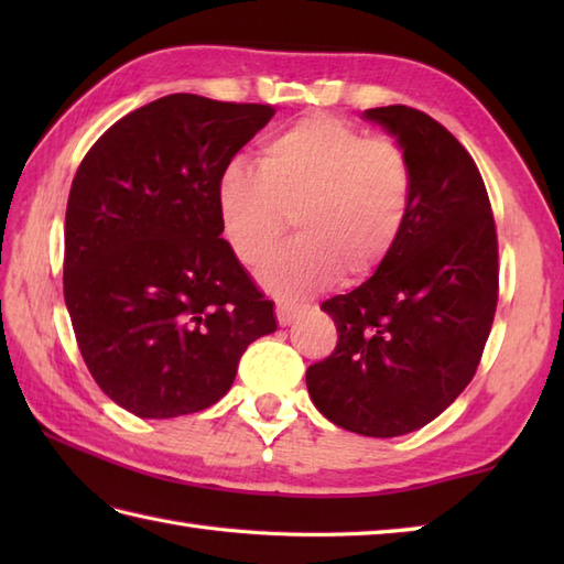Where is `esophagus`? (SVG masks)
<instances>
[{"label": "esophagus", "instance_id": "34e87169", "mask_svg": "<svg viewBox=\"0 0 564 564\" xmlns=\"http://www.w3.org/2000/svg\"><path fill=\"white\" fill-rule=\"evenodd\" d=\"M301 315H303V307H297V305H289V303L275 305V317H279L281 327H289L291 322H295Z\"/></svg>", "mask_w": 564, "mask_h": 564}]
</instances>
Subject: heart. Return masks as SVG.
Masks as SVG:
<instances>
[{
  "label": "heart",
  "mask_w": 564,
  "mask_h": 564,
  "mask_svg": "<svg viewBox=\"0 0 564 564\" xmlns=\"http://www.w3.org/2000/svg\"><path fill=\"white\" fill-rule=\"evenodd\" d=\"M414 172L398 142L368 138L332 116H310L263 142L257 170L230 164L215 182V210L235 259L254 267L289 227L295 242L259 271L289 301L337 279H366L400 242Z\"/></svg>",
  "instance_id": "obj_1"
}]
</instances>
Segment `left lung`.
Returning a JSON list of instances; mask_svg holds the SVG:
<instances>
[{"instance_id":"left-lung-1","label":"left lung","mask_w":564,"mask_h":564,"mask_svg":"<svg viewBox=\"0 0 564 564\" xmlns=\"http://www.w3.org/2000/svg\"><path fill=\"white\" fill-rule=\"evenodd\" d=\"M414 172L410 220L386 263L322 310L337 349L307 368V392L332 424L392 438L422 429L473 380L492 329L497 232L470 154L410 106L368 109Z\"/></svg>"}]
</instances>
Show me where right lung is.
<instances>
[{"mask_svg":"<svg viewBox=\"0 0 564 564\" xmlns=\"http://www.w3.org/2000/svg\"><path fill=\"white\" fill-rule=\"evenodd\" d=\"M261 104L170 94L82 160L65 213V305L97 386L130 414L200 412L232 388L273 303L220 237L215 182L271 121Z\"/></svg>","mask_w":564,"mask_h":564,"instance_id":"1","label":"right lung"}]
</instances>
